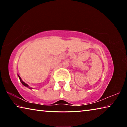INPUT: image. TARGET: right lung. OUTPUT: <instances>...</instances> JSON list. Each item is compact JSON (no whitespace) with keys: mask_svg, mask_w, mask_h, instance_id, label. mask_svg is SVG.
Returning <instances> with one entry per match:
<instances>
[{"mask_svg":"<svg viewBox=\"0 0 127 127\" xmlns=\"http://www.w3.org/2000/svg\"><path fill=\"white\" fill-rule=\"evenodd\" d=\"M18 77H19V78H20V81L21 82V83H22V85H24L25 86H26V87H29V86H28V85H27L26 83H25L24 82H23V81H22V79H21V77H20V76H19V75H18ZM29 88H30V87H29ZM30 89H31V88H30Z\"/></svg>","mask_w":127,"mask_h":127,"instance_id":"obj_1","label":"right lung"}]
</instances>
